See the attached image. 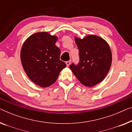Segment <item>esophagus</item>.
<instances>
[{
    "label": "esophagus",
    "mask_w": 132,
    "mask_h": 132,
    "mask_svg": "<svg viewBox=\"0 0 132 132\" xmlns=\"http://www.w3.org/2000/svg\"><path fill=\"white\" fill-rule=\"evenodd\" d=\"M70 63H71V61H68V62H66V66H68V67L69 66L70 64Z\"/></svg>",
    "instance_id": "1"
}]
</instances>
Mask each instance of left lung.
Wrapping results in <instances>:
<instances>
[{
  "instance_id": "left-lung-1",
  "label": "left lung",
  "mask_w": 132,
  "mask_h": 132,
  "mask_svg": "<svg viewBox=\"0 0 132 132\" xmlns=\"http://www.w3.org/2000/svg\"><path fill=\"white\" fill-rule=\"evenodd\" d=\"M79 50L80 62L72 64L70 69L80 84L92 87L103 81L109 73L112 63V53L107 41L96 35L83 38L75 37Z\"/></svg>"
}]
</instances>
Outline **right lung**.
Here are the masks:
<instances>
[{
    "mask_svg": "<svg viewBox=\"0 0 132 132\" xmlns=\"http://www.w3.org/2000/svg\"><path fill=\"white\" fill-rule=\"evenodd\" d=\"M57 40V36L48 32H38L28 37L21 48V61L25 73L42 88L53 84L66 66L60 60V50L55 45Z\"/></svg>",
    "mask_w": 132,
    "mask_h": 132,
    "instance_id": "right-lung-1",
    "label": "right lung"
}]
</instances>
